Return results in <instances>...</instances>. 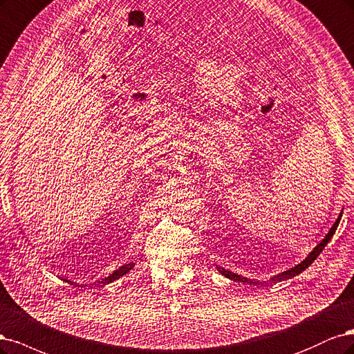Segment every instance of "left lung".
Masks as SVG:
<instances>
[{"mask_svg":"<svg viewBox=\"0 0 354 354\" xmlns=\"http://www.w3.org/2000/svg\"><path fill=\"white\" fill-rule=\"evenodd\" d=\"M341 216H343V210H341V213H339V216L337 218L335 223L333 225V227H330L329 232L325 235V238L312 250V252L309 253V256H307V257L301 261V263L295 265L294 268H291V269H288V270H283V272L278 273V275L272 277L270 281H273V282H281V281H285V279H291V278H294V277H297L299 273H301L303 270H306V268H309V266L313 263V261L316 260V257H317L319 254H321V252L325 248V245L329 243V239L333 238V235L335 234L337 227H338V223H339V221H341ZM216 268H218V270L222 273L223 277L230 278V279H232V281L244 282V283H248V282H250V283H261V282H259V281H253V279H248V278H245V277H243V275H238V273H234V272L227 270V269H225V268H221V266H216Z\"/></svg>","mask_w":354,"mask_h":354,"instance_id":"1","label":"left lung"}]
</instances>
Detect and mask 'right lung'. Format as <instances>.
Returning <instances> with one entry per match:
<instances>
[{
	"label": "right lung",
	"instance_id": "add662e5",
	"mask_svg": "<svg viewBox=\"0 0 354 354\" xmlns=\"http://www.w3.org/2000/svg\"><path fill=\"white\" fill-rule=\"evenodd\" d=\"M133 266H135L133 261H131V263L123 265V266H120L119 269H116V270L113 272V273H110L109 277H106V278H102V279L97 281V283H101V285H107V283H110V282H113V281H116V279L122 278V277L124 275V273H128L131 269H133ZM64 281H67V282H72L71 279H64ZM97 283H95V285H97Z\"/></svg>",
	"mask_w": 354,
	"mask_h": 354
}]
</instances>
